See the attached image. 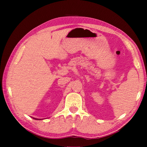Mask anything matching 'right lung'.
<instances>
[{"label":"right lung","instance_id":"1","mask_svg":"<svg viewBox=\"0 0 147 147\" xmlns=\"http://www.w3.org/2000/svg\"><path fill=\"white\" fill-rule=\"evenodd\" d=\"M34 119H36V120H42V119H36V118H33Z\"/></svg>","mask_w":147,"mask_h":147}]
</instances>
